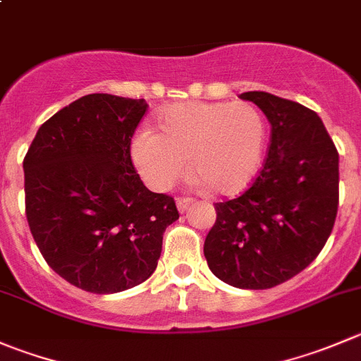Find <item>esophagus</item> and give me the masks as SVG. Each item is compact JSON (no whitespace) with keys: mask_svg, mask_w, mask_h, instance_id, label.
<instances>
[{"mask_svg":"<svg viewBox=\"0 0 361 361\" xmlns=\"http://www.w3.org/2000/svg\"><path fill=\"white\" fill-rule=\"evenodd\" d=\"M190 204H194V199H190V197H178L176 199V206H178V209H180V213L187 212L188 206Z\"/></svg>","mask_w":361,"mask_h":361,"instance_id":"34e87169","label":"esophagus"}]
</instances>
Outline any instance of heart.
<instances>
[{
  "label": "heart",
  "mask_w": 361,
  "mask_h": 361,
  "mask_svg": "<svg viewBox=\"0 0 361 361\" xmlns=\"http://www.w3.org/2000/svg\"><path fill=\"white\" fill-rule=\"evenodd\" d=\"M159 132L142 130L132 157L146 183L167 190L188 169L219 195L243 192L257 174L268 139L264 114L250 102H183L166 107Z\"/></svg>",
  "instance_id": "1"
}]
</instances>
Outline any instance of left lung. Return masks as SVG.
Instances as JSON below:
<instances>
[{
  "label": "left lung",
  "mask_w": 361,
  "mask_h": 361,
  "mask_svg": "<svg viewBox=\"0 0 361 361\" xmlns=\"http://www.w3.org/2000/svg\"><path fill=\"white\" fill-rule=\"evenodd\" d=\"M271 125L269 148L254 183L215 202L204 240L215 277L240 289H269L317 257L338 208V152L314 111L271 93L247 92Z\"/></svg>",
  "instance_id": "obj_1"
}]
</instances>
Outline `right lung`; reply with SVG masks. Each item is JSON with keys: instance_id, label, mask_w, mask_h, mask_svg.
<instances>
[{"instance_id": "obj_1", "label": "right lung", "mask_w": 361, "mask_h": 361, "mask_svg": "<svg viewBox=\"0 0 361 361\" xmlns=\"http://www.w3.org/2000/svg\"><path fill=\"white\" fill-rule=\"evenodd\" d=\"M145 99L93 93L49 118L24 157L30 231L47 264L75 288L111 295L155 271L171 195L148 190L130 157Z\"/></svg>"}]
</instances>
